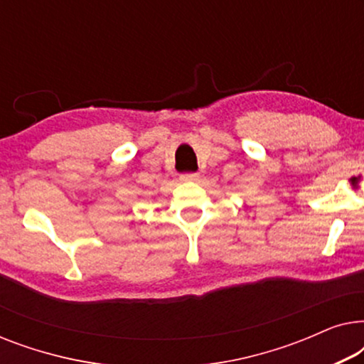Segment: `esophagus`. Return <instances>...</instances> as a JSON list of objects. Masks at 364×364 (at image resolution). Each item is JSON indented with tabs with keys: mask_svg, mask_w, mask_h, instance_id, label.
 Wrapping results in <instances>:
<instances>
[{
	"mask_svg": "<svg viewBox=\"0 0 364 364\" xmlns=\"http://www.w3.org/2000/svg\"><path fill=\"white\" fill-rule=\"evenodd\" d=\"M198 177H200V176H198L197 172H186V173H182V176H181L183 182H197Z\"/></svg>",
	"mask_w": 364,
	"mask_h": 364,
	"instance_id": "esophagus-1",
	"label": "esophagus"
}]
</instances>
